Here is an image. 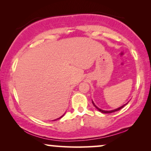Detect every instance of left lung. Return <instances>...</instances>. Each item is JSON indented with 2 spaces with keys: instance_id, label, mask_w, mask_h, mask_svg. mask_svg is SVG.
Here are the masks:
<instances>
[{
  "instance_id": "left-lung-1",
  "label": "left lung",
  "mask_w": 151,
  "mask_h": 151,
  "mask_svg": "<svg viewBox=\"0 0 151 151\" xmlns=\"http://www.w3.org/2000/svg\"><path fill=\"white\" fill-rule=\"evenodd\" d=\"M128 102L127 103V104H124V105H122V106H121L120 107H119V108H117V109H114V110H111V111H104V110H102V109H100V108H98V106H96V104H94V102H93V100H92V103H93V106L96 107V108L98 109V110L100 111V112H101V113H113V112H115V111H119V110H120L121 109H122L124 106H126V105H127V104H128Z\"/></svg>"
}]
</instances>
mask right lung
Segmentation results:
<instances>
[{"mask_svg":"<svg viewBox=\"0 0 151 151\" xmlns=\"http://www.w3.org/2000/svg\"><path fill=\"white\" fill-rule=\"evenodd\" d=\"M64 115H65V114H64ZM64 115H62V116H61V117H59V118H58V119H54V120H53V121H55V120H57V119H60L62 117H63V116H64Z\"/></svg>","mask_w":151,"mask_h":151,"instance_id":"obj_1","label":"right lung"}]
</instances>
